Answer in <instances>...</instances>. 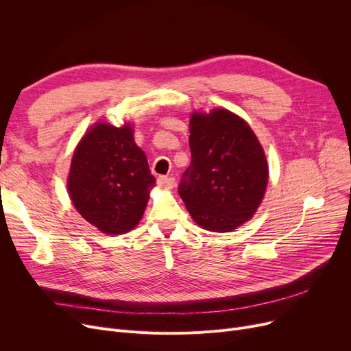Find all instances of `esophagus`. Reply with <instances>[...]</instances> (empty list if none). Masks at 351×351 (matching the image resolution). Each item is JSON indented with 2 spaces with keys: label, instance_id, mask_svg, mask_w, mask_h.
<instances>
[{
  "label": "esophagus",
  "instance_id": "obj_1",
  "mask_svg": "<svg viewBox=\"0 0 351 351\" xmlns=\"http://www.w3.org/2000/svg\"><path fill=\"white\" fill-rule=\"evenodd\" d=\"M158 185L160 188H166V189H172L175 186V179L171 176H159L158 178Z\"/></svg>",
  "mask_w": 351,
  "mask_h": 351
}]
</instances>
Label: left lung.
<instances>
[{"label":"left lung","mask_w":351,"mask_h":351,"mask_svg":"<svg viewBox=\"0 0 351 351\" xmlns=\"http://www.w3.org/2000/svg\"><path fill=\"white\" fill-rule=\"evenodd\" d=\"M192 160L178 186L195 222L206 230L230 232L261 205L267 162L250 126L228 109L191 118Z\"/></svg>","instance_id":"8db88e82"}]
</instances>
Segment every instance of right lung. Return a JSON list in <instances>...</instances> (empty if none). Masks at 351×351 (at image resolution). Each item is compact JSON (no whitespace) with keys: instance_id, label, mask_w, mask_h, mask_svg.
Wrapping results in <instances>:
<instances>
[{"instance_id":"obj_1","label":"right lung","mask_w":351,"mask_h":351,"mask_svg":"<svg viewBox=\"0 0 351 351\" xmlns=\"http://www.w3.org/2000/svg\"><path fill=\"white\" fill-rule=\"evenodd\" d=\"M155 185L146 155L134 141L131 125L97 123L73 154L68 191L73 206L101 232L134 229Z\"/></svg>"}]
</instances>
